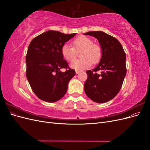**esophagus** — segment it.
Instances as JSON below:
<instances>
[{"mask_svg":"<svg viewBox=\"0 0 150 150\" xmlns=\"http://www.w3.org/2000/svg\"><path fill=\"white\" fill-rule=\"evenodd\" d=\"M80 72H81V71H80V70H76V74H79V73Z\"/></svg>","mask_w":150,"mask_h":150,"instance_id":"1","label":"esophagus"}]
</instances>
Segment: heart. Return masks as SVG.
<instances>
[{"label": "heart", "instance_id": "1", "mask_svg": "<svg viewBox=\"0 0 150 150\" xmlns=\"http://www.w3.org/2000/svg\"><path fill=\"white\" fill-rule=\"evenodd\" d=\"M72 46L65 44L61 47L62 57L67 61H72L76 57V51L81 50L80 60L71 63L70 66L75 69H83L98 63L101 57L102 51L100 46L94 44L93 40L85 35H79L72 41Z\"/></svg>", "mask_w": 150, "mask_h": 150}]
</instances>
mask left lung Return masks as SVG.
Instances as JSON below:
<instances>
[{"instance_id":"obj_1","label":"left lung","mask_w":150,"mask_h":150,"mask_svg":"<svg viewBox=\"0 0 150 150\" xmlns=\"http://www.w3.org/2000/svg\"><path fill=\"white\" fill-rule=\"evenodd\" d=\"M84 35L96 38L102 50L98 65L86 71L85 93L94 102L106 103L114 98L121 88L126 74V54L119 40L103 31L88 32ZM98 71L101 73L98 74Z\"/></svg>"}]
</instances>
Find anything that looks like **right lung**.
I'll return each mask as SVG.
<instances>
[{
    "instance_id": "add662e5",
    "label": "right lung",
    "mask_w": 150,
    "mask_h": 150,
    "mask_svg": "<svg viewBox=\"0 0 150 150\" xmlns=\"http://www.w3.org/2000/svg\"><path fill=\"white\" fill-rule=\"evenodd\" d=\"M76 34L47 30L30 42L25 57L26 76L33 92L41 100L56 102L67 92L76 72L63 59L61 47ZM62 68L67 69L65 72L60 71Z\"/></svg>"
}]
</instances>
